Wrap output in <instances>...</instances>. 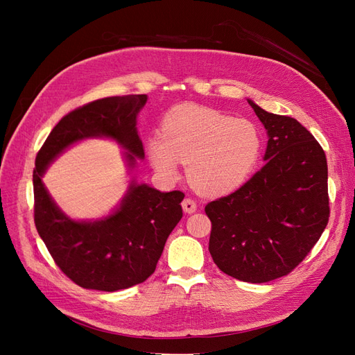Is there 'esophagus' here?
<instances>
[{"instance_id": "1", "label": "esophagus", "mask_w": 355, "mask_h": 355, "mask_svg": "<svg viewBox=\"0 0 355 355\" xmlns=\"http://www.w3.org/2000/svg\"><path fill=\"white\" fill-rule=\"evenodd\" d=\"M181 206H182V210L185 213H189V214H193L197 210V202L193 198H184L182 202H181Z\"/></svg>"}]
</instances>
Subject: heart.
I'll use <instances>...</instances> for the list:
<instances>
[{
  "label": "heart",
  "mask_w": 355,
  "mask_h": 355,
  "mask_svg": "<svg viewBox=\"0 0 355 355\" xmlns=\"http://www.w3.org/2000/svg\"><path fill=\"white\" fill-rule=\"evenodd\" d=\"M260 135L248 119L202 106H181L166 116L162 137L148 142L153 166L165 178L187 164L190 184L201 194H227L243 184L259 158Z\"/></svg>",
  "instance_id": "obj_1"
}]
</instances>
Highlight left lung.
Masks as SVG:
<instances>
[{"label": "left lung", "instance_id": "1", "mask_svg": "<svg viewBox=\"0 0 355 355\" xmlns=\"http://www.w3.org/2000/svg\"><path fill=\"white\" fill-rule=\"evenodd\" d=\"M248 102L268 132L266 164L239 190L206 206L209 250L221 272L263 284L292 272L325 230L328 166L305 126Z\"/></svg>", "mask_w": 355, "mask_h": 355}]
</instances>
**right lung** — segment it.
Instances as JSON below:
<instances>
[{"label": "right lung", "instance_id": "1", "mask_svg": "<svg viewBox=\"0 0 355 355\" xmlns=\"http://www.w3.org/2000/svg\"><path fill=\"white\" fill-rule=\"evenodd\" d=\"M146 95L112 96L74 109L53 128L35 158L34 223L62 272L85 288L115 292L151 276L165 241L182 217L184 193H161L132 178L119 206L99 220L66 216L43 184L49 165L70 145L89 138H109L125 149L129 170L144 146L137 116Z\"/></svg>", "mask_w": 355, "mask_h": 355}]
</instances>
